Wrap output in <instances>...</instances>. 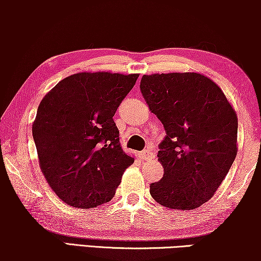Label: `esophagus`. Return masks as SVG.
Masks as SVG:
<instances>
[{
    "label": "esophagus",
    "instance_id": "34e87169",
    "mask_svg": "<svg viewBox=\"0 0 261 261\" xmlns=\"http://www.w3.org/2000/svg\"><path fill=\"white\" fill-rule=\"evenodd\" d=\"M153 153L149 151V149H144V151L140 152V158L142 160H148V159H152L153 158Z\"/></svg>",
    "mask_w": 261,
    "mask_h": 261
}]
</instances>
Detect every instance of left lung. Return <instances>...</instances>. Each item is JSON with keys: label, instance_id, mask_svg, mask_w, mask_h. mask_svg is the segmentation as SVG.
<instances>
[{"label": "left lung", "instance_id": "8db88e82", "mask_svg": "<svg viewBox=\"0 0 261 261\" xmlns=\"http://www.w3.org/2000/svg\"><path fill=\"white\" fill-rule=\"evenodd\" d=\"M140 90L166 132L158 152L164 177L151 184L149 194L166 208H198L213 197L237 156V113L202 73L144 74Z\"/></svg>", "mask_w": 261, "mask_h": 261}]
</instances>
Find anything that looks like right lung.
Here are the masks:
<instances>
[{
	"label": "right lung",
	"instance_id": "1",
	"mask_svg": "<svg viewBox=\"0 0 261 261\" xmlns=\"http://www.w3.org/2000/svg\"><path fill=\"white\" fill-rule=\"evenodd\" d=\"M138 77L78 72L41 99L32 127L39 165L66 204L88 209L109 202L134 163L122 151L113 116Z\"/></svg>",
	"mask_w": 261,
	"mask_h": 261
}]
</instances>
